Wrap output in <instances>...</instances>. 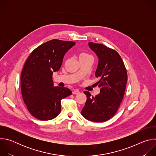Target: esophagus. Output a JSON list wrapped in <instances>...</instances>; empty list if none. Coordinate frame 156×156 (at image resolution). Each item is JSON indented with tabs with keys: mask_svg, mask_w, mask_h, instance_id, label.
<instances>
[{
	"mask_svg": "<svg viewBox=\"0 0 156 156\" xmlns=\"http://www.w3.org/2000/svg\"><path fill=\"white\" fill-rule=\"evenodd\" d=\"M80 93V91L78 90H74V91L72 92L73 94H79Z\"/></svg>",
	"mask_w": 156,
	"mask_h": 156,
	"instance_id": "1",
	"label": "esophagus"
}]
</instances>
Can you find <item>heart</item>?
Masks as SVG:
<instances>
[{
	"label": "heart",
	"mask_w": 156,
	"mask_h": 156,
	"mask_svg": "<svg viewBox=\"0 0 156 156\" xmlns=\"http://www.w3.org/2000/svg\"><path fill=\"white\" fill-rule=\"evenodd\" d=\"M89 57H92L90 54H89L86 52H81L79 55V58L82 59V58H89Z\"/></svg>",
	"instance_id": "obj_1"
}]
</instances>
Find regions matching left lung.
I'll list each match as a JSON object with an SVG mask.
<instances>
[{"instance_id": "1", "label": "left lung", "mask_w": 156, "mask_h": 156, "mask_svg": "<svg viewBox=\"0 0 156 156\" xmlns=\"http://www.w3.org/2000/svg\"><path fill=\"white\" fill-rule=\"evenodd\" d=\"M89 46L97 54L99 63L95 76L99 79L97 84L100 93L91 98L87 91L81 115L87 120L103 122L110 120L117 113L123 100L127 82V72L119 54L103 44L90 42Z\"/></svg>"}]
</instances>
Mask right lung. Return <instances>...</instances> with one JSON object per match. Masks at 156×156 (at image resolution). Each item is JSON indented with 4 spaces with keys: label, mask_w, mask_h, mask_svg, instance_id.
Segmentation results:
<instances>
[{
    "label": "right lung",
    "mask_w": 156,
    "mask_h": 156,
    "mask_svg": "<svg viewBox=\"0 0 156 156\" xmlns=\"http://www.w3.org/2000/svg\"><path fill=\"white\" fill-rule=\"evenodd\" d=\"M75 42L52 39L41 44L27 58L21 74V92L30 113L49 120L61 111V101L72 94L67 87L53 86L52 74L61 67L65 54Z\"/></svg>",
    "instance_id": "right-lung-1"
}]
</instances>
